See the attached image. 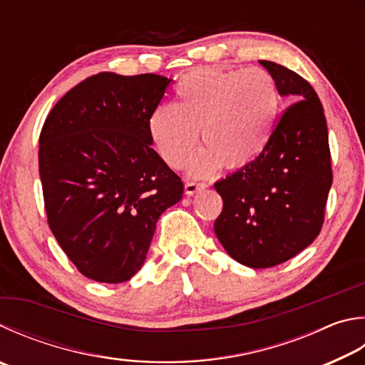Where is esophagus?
Here are the masks:
<instances>
[{"label": "esophagus", "instance_id": "34e87169", "mask_svg": "<svg viewBox=\"0 0 365 365\" xmlns=\"http://www.w3.org/2000/svg\"><path fill=\"white\" fill-rule=\"evenodd\" d=\"M202 188H205V183H202V182H187L185 183V193L187 195H195Z\"/></svg>", "mask_w": 365, "mask_h": 365}]
</instances>
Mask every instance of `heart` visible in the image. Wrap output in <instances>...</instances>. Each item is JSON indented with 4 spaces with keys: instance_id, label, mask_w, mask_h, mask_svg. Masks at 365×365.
Instances as JSON below:
<instances>
[{
    "instance_id": "1",
    "label": "heart",
    "mask_w": 365,
    "mask_h": 365,
    "mask_svg": "<svg viewBox=\"0 0 365 365\" xmlns=\"http://www.w3.org/2000/svg\"><path fill=\"white\" fill-rule=\"evenodd\" d=\"M279 103V89L267 70L201 68L178 81L174 105H160L151 113L150 137L174 169L193 161L197 130L205 150L196 172L209 174L223 164L244 168L267 148Z\"/></svg>"
}]
</instances>
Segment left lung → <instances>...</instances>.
Masks as SVG:
<instances>
[{
    "mask_svg": "<svg viewBox=\"0 0 365 365\" xmlns=\"http://www.w3.org/2000/svg\"><path fill=\"white\" fill-rule=\"evenodd\" d=\"M260 65L279 94L297 102L282 111L263 153L214 185L223 200L214 231L236 262L271 268L321 233L334 175L326 116L314 89L279 63Z\"/></svg>",
    "mask_w": 365,
    "mask_h": 365,
    "instance_id": "obj_1",
    "label": "left lung"
}]
</instances>
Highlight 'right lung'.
<instances>
[{
  "label": "right lung",
  "instance_id": "right-lung-1",
  "mask_svg": "<svg viewBox=\"0 0 365 365\" xmlns=\"http://www.w3.org/2000/svg\"><path fill=\"white\" fill-rule=\"evenodd\" d=\"M172 79L98 73L68 91L39 134L48 223L83 276L125 282L142 268L183 183L151 148L148 119Z\"/></svg>",
  "mask_w": 365,
  "mask_h": 365
}]
</instances>
